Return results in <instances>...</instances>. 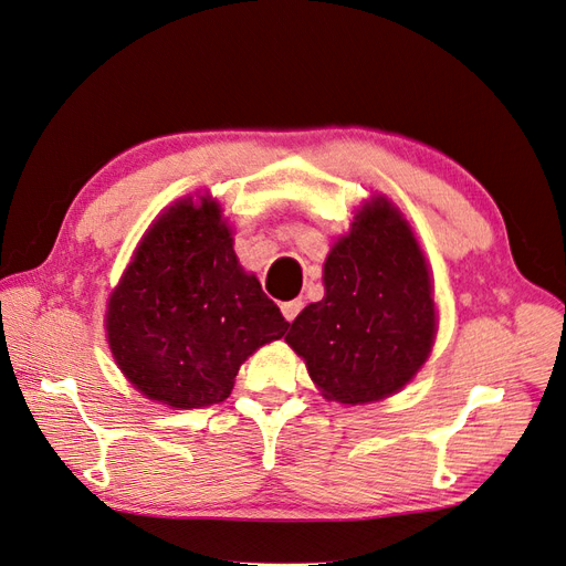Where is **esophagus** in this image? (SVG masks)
<instances>
[{
  "label": "esophagus",
  "mask_w": 566,
  "mask_h": 566,
  "mask_svg": "<svg viewBox=\"0 0 566 566\" xmlns=\"http://www.w3.org/2000/svg\"><path fill=\"white\" fill-rule=\"evenodd\" d=\"M302 306H304L302 297L283 302V304H281V312H283V316H285V321H295V316L302 312Z\"/></svg>",
  "instance_id": "obj_1"
}]
</instances>
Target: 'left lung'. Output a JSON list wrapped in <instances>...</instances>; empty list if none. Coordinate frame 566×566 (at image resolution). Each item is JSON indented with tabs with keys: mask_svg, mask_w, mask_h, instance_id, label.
<instances>
[{
	"mask_svg": "<svg viewBox=\"0 0 566 566\" xmlns=\"http://www.w3.org/2000/svg\"><path fill=\"white\" fill-rule=\"evenodd\" d=\"M325 297L285 342L328 399L368 403L401 389L430 356L437 316L413 231L385 198L354 217L323 266Z\"/></svg>",
	"mask_w": 566,
	"mask_h": 566,
	"instance_id": "1",
	"label": "left lung"
}]
</instances>
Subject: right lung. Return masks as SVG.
Segmentation results:
<instances>
[{"instance_id":"right-lung-1","label":"right lung","mask_w":566,"mask_h":566,"mask_svg":"<svg viewBox=\"0 0 566 566\" xmlns=\"http://www.w3.org/2000/svg\"><path fill=\"white\" fill-rule=\"evenodd\" d=\"M287 325L238 264L219 205L208 200H184L153 224L106 314L119 370L172 408L224 401L245 358Z\"/></svg>"}]
</instances>
